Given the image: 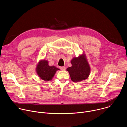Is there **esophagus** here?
I'll return each mask as SVG.
<instances>
[{
    "mask_svg": "<svg viewBox=\"0 0 127 127\" xmlns=\"http://www.w3.org/2000/svg\"><path fill=\"white\" fill-rule=\"evenodd\" d=\"M60 69L62 70H65L66 69V67L65 66H62V67H60Z\"/></svg>",
    "mask_w": 127,
    "mask_h": 127,
    "instance_id": "1",
    "label": "esophagus"
}]
</instances>
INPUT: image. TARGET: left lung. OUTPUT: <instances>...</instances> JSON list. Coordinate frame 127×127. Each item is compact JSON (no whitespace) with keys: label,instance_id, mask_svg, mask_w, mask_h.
Wrapping results in <instances>:
<instances>
[{"label":"left lung","instance_id":"obj_1","mask_svg":"<svg viewBox=\"0 0 127 127\" xmlns=\"http://www.w3.org/2000/svg\"><path fill=\"white\" fill-rule=\"evenodd\" d=\"M72 66L68 68L71 79L78 82L87 79L90 73V67L84 54L74 58L71 61Z\"/></svg>","mask_w":127,"mask_h":127}]
</instances>
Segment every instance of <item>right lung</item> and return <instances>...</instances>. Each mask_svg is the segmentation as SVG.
I'll use <instances>...</instances> for the list:
<instances>
[{
    "label": "right lung",
    "mask_w": 127,
    "mask_h": 127,
    "mask_svg": "<svg viewBox=\"0 0 127 127\" xmlns=\"http://www.w3.org/2000/svg\"><path fill=\"white\" fill-rule=\"evenodd\" d=\"M58 70L59 69L55 66H50L48 65V62L46 60L40 61L37 67V72L38 75L45 81L51 80Z\"/></svg>",
    "instance_id": "obj_1"
}]
</instances>
